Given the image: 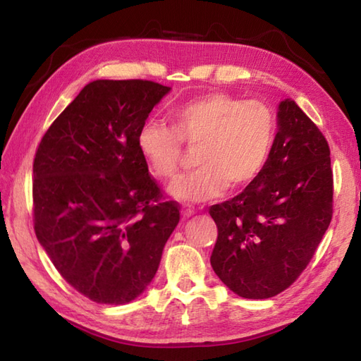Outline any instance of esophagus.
I'll use <instances>...</instances> for the list:
<instances>
[{
  "instance_id": "esophagus-1",
  "label": "esophagus",
  "mask_w": 361,
  "mask_h": 361,
  "mask_svg": "<svg viewBox=\"0 0 361 361\" xmlns=\"http://www.w3.org/2000/svg\"><path fill=\"white\" fill-rule=\"evenodd\" d=\"M194 214H195V209L192 208V206H190V204H183V216H185V217H190V216H194Z\"/></svg>"
}]
</instances>
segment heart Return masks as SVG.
Wrapping results in <instances>:
<instances>
[{
    "instance_id": "b5f03b06",
    "label": "heart",
    "mask_w": 361,
    "mask_h": 361,
    "mask_svg": "<svg viewBox=\"0 0 361 361\" xmlns=\"http://www.w3.org/2000/svg\"><path fill=\"white\" fill-rule=\"evenodd\" d=\"M173 127L147 122L137 133V149L153 175L172 180L180 171L183 142L198 149L194 173L169 186L175 198L203 202L255 181L271 155L278 119L262 101L209 93L172 113Z\"/></svg>"
}]
</instances>
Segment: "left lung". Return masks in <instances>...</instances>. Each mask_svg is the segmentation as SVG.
<instances>
[{
  "instance_id": "1",
  "label": "left lung",
  "mask_w": 361,
  "mask_h": 361,
  "mask_svg": "<svg viewBox=\"0 0 361 361\" xmlns=\"http://www.w3.org/2000/svg\"><path fill=\"white\" fill-rule=\"evenodd\" d=\"M332 208L331 149L307 114L286 99L264 171L239 195L209 208L219 229L214 271L242 298L276 296L309 265Z\"/></svg>"
}]
</instances>
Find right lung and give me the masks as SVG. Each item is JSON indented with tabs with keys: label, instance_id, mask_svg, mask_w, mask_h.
Returning <instances> with one entry per match:
<instances>
[{
	"label": "right lung",
	"instance_id": "right-lung-1",
	"mask_svg": "<svg viewBox=\"0 0 361 361\" xmlns=\"http://www.w3.org/2000/svg\"><path fill=\"white\" fill-rule=\"evenodd\" d=\"M171 88L94 80L59 114L34 158V229L62 278L99 304L147 288L180 221L137 149V133Z\"/></svg>",
	"mask_w": 361,
	"mask_h": 361
}]
</instances>
